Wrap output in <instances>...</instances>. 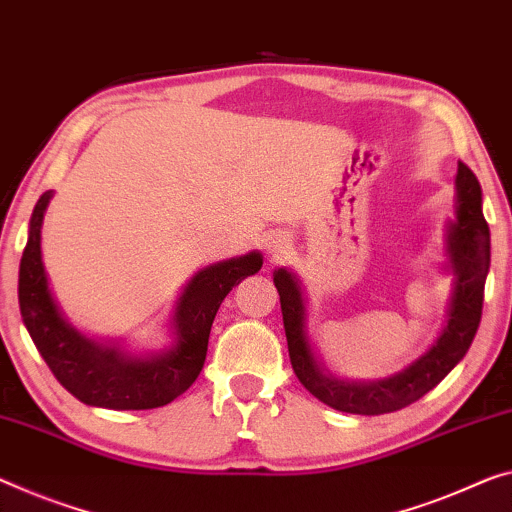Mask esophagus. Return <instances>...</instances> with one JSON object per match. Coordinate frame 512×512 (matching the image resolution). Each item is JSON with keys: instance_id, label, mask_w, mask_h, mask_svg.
Segmentation results:
<instances>
[{"instance_id": "esophagus-1", "label": "esophagus", "mask_w": 512, "mask_h": 512, "mask_svg": "<svg viewBox=\"0 0 512 512\" xmlns=\"http://www.w3.org/2000/svg\"><path fill=\"white\" fill-rule=\"evenodd\" d=\"M265 249H267V254H270V256L286 254V251L290 249V235H286V233H272L270 238H267V242H265Z\"/></svg>"}]
</instances>
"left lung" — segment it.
I'll return each instance as SVG.
<instances>
[{
	"mask_svg": "<svg viewBox=\"0 0 512 512\" xmlns=\"http://www.w3.org/2000/svg\"><path fill=\"white\" fill-rule=\"evenodd\" d=\"M455 217L444 226V272L453 277L444 325L430 348L403 371L382 380H348L322 366L309 336V311L300 277L293 270H274L281 297L290 364L295 375L322 403L348 414H387L403 410L426 396L467 355L483 313V290L490 272V229L483 217L481 183L467 164L455 174Z\"/></svg>",
	"mask_w": 512,
	"mask_h": 512,
	"instance_id": "8db88e82",
	"label": "left lung"
}]
</instances>
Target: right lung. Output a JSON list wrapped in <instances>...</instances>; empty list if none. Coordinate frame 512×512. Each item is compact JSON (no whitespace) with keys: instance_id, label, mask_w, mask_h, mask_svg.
<instances>
[{"instance_id":"add662e5","label":"right lung","mask_w":512,"mask_h":512,"mask_svg":"<svg viewBox=\"0 0 512 512\" xmlns=\"http://www.w3.org/2000/svg\"><path fill=\"white\" fill-rule=\"evenodd\" d=\"M54 192L38 199L22 251L18 300L22 322L54 377L84 405L107 410H153L178 398L199 377L219 304L242 279L261 270L263 254L226 258L194 272L169 318L171 343L135 352L121 341L80 332L66 318L43 263V219Z\"/></svg>"}]
</instances>
